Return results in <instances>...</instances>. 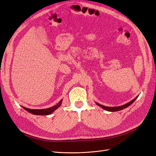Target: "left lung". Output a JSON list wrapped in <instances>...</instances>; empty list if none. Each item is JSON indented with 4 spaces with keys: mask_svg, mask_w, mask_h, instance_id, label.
Masks as SVG:
<instances>
[{
    "mask_svg": "<svg viewBox=\"0 0 156 156\" xmlns=\"http://www.w3.org/2000/svg\"><path fill=\"white\" fill-rule=\"evenodd\" d=\"M138 98V96L137 97H136L135 99H133V100H131V101H129V102H128L127 103H126V104H125V105H122V106H119V107H105V106H103V105H101V104H99V103H96V104L98 105V106H100V107H101V108H103V109H105V110H106V111H111V112H115V111H121V110H122V109H124V108H126V107H129L130 105H131L132 103H133L135 100H136V99Z\"/></svg>",
    "mask_w": 156,
    "mask_h": 156,
    "instance_id": "1",
    "label": "left lung"
}]
</instances>
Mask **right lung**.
<instances>
[{"mask_svg": "<svg viewBox=\"0 0 156 156\" xmlns=\"http://www.w3.org/2000/svg\"><path fill=\"white\" fill-rule=\"evenodd\" d=\"M62 100H61L56 105L51 107L50 108H43V109H30V108H26L24 107H22L24 109H25L27 111H28L29 112L31 113V114L35 115H49L50 114H51L52 112H53L56 109L60 106L61 103H62Z\"/></svg>", "mask_w": 156, "mask_h": 156, "instance_id": "1", "label": "right lung"}]
</instances>
